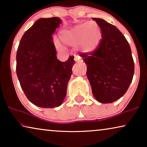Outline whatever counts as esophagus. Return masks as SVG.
<instances>
[{
    "instance_id": "34e87169",
    "label": "esophagus",
    "mask_w": 147,
    "mask_h": 147,
    "mask_svg": "<svg viewBox=\"0 0 147 147\" xmlns=\"http://www.w3.org/2000/svg\"><path fill=\"white\" fill-rule=\"evenodd\" d=\"M74 60H75L76 62H82V61H83V60H82L81 57H80L79 55L75 56V57H74Z\"/></svg>"
}]
</instances>
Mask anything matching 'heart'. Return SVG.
Listing matches in <instances>:
<instances>
[{
	"label": "heart",
	"instance_id": "heart-1",
	"mask_svg": "<svg viewBox=\"0 0 147 147\" xmlns=\"http://www.w3.org/2000/svg\"><path fill=\"white\" fill-rule=\"evenodd\" d=\"M63 43L70 45H77L83 53H92L99 47L102 40V30L94 21L78 24L70 29L63 30L59 35ZM58 47H61L58 45Z\"/></svg>",
	"mask_w": 147,
	"mask_h": 147
}]
</instances>
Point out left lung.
<instances>
[{
	"label": "left lung",
	"instance_id": "1",
	"mask_svg": "<svg viewBox=\"0 0 147 147\" xmlns=\"http://www.w3.org/2000/svg\"><path fill=\"white\" fill-rule=\"evenodd\" d=\"M102 30L99 47L92 53H82L87 65L92 94L100 103H112L122 97L132 82L134 65L130 47L117 27L93 18Z\"/></svg>",
	"mask_w": 147,
	"mask_h": 147
}]
</instances>
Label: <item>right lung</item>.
Listing matches in <instances>:
<instances>
[{
	"mask_svg": "<svg viewBox=\"0 0 147 147\" xmlns=\"http://www.w3.org/2000/svg\"><path fill=\"white\" fill-rule=\"evenodd\" d=\"M62 23L59 17L41 18L24 33L17 53L16 71L28 100L41 108L59 106L75 63L74 56L61 62L52 35Z\"/></svg>",
	"mask_w": 147,
	"mask_h": 147,
	"instance_id": "obj_1",
	"label": "right lung"
}]
</instances>
